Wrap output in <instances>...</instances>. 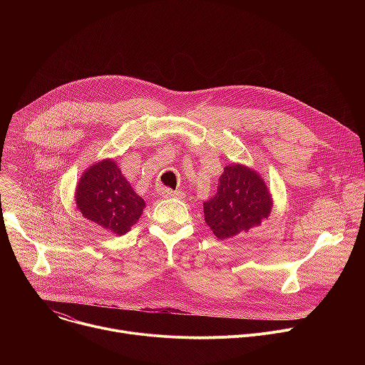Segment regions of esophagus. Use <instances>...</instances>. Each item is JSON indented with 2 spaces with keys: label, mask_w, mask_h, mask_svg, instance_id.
<instances>
[{
  "label": "esophagus",
  "mask_w": 365,
  "mask_h": 365,
  "mask_svg": "<svg viewBox=\"0 0 365 365\" xmlns=\"http://www.w3.org/2000/svg\"><path fill=\"white\" fill-rule=\"evenodd\" d=\"M160 193L162 196L165 197H178V199H183L185 197V193L180 192V190H172L169 187H162L160 189Z\"/></svg>",
  "instance_id": "obj_1"
}]
</instances>
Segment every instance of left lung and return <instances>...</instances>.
<instances>
[{
    "label": "left lung",
    "mask_w": 365,
    "mask_h": 365,
    "mask_svg": "<svg viewBox=\"0 0 365 365\" xmlns=\"http://www.w3.org/2000/svg\"><path fill=\"white\" fill-rule=\"evenodd\" d=\"M272 207L273 197L262 175L231 163L224 168L217 193L203 202V217L217 238L228 240L262 225Z\"/></svg>",
    "instance_id": "obj_1"
}]
</instances>
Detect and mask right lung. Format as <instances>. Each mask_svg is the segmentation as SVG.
<instances>
[{
    "mask_svg": "<svg viewBox=\"0 0 365 365\" xmlns=\"http://www.w3.org/2000/svg\"><path fill=\"white\" fill-rule=\"evenodd\" d=\"M75 202L82 217L114 235L128 232L145 207L114 159L85 169L75 189Z\"/></svg>",
    "mask_w": 365,
    "mask_h": 365,
    "instance_id": "add662e5",
    "label": "right lung"
}]
</instances>
